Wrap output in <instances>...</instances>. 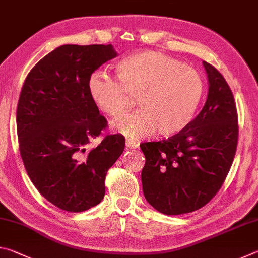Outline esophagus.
Listing matches in <instances>:
<instances>
[{
  "mask_svg": "<svg viewBox=\"0 0 258 258\" xmlns=\"http://www.w3.org/2000/svg\"><path fill=\"white\" fill-rule=\"evenodd\" d=\"M139 145L137 142L131 141V140H126V149H137Z\"/></svg>",
  "mask_w": 258,
  "mask_h": 258,
  "instance_id": "34e87169",
  "label": "esophagus"
}]
</instances>
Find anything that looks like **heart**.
I'll return each instance as SVG.
<instances>
[{
  "label": "heart",
  "mask_w": 258,
  "mask_h": 258,
  "mask_svg": "<svg viewBox=\"0 0 258 258\" xmlns=\"http://www.w3.org/2000/svg\"><path fill=\"white\" fill-rule=\"evenodd\" d=\"M117 81L101 73L90 77L87 89L100 111L119 118L137 98L140 109L112 125L116 132L138 140L157 133L172 137L194 119L204 95L196 69L157 51H143L115 64Z\"/></svg>",
  "instance_id": "1"
}]
</instances>
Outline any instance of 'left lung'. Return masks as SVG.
<instances>
[{"mask_svg": "<svg viewBox=\"0 0 258 258\" xmlns=\"http://www.w3.org/2000/svg\"><path fill=\"white\" fill-rule=\"evenodd\" d=\"M209 87L206 103L194 120L167 140L145 142L141 180L147 202L165 215L204 207L223 185L238 145V112L230 86L204 61Z\"/></svg>", "mask_w": 258, "mask_h": 258, "instance_id": "obj_1", "label": "left lung"}]
</instances>
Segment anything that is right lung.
<instances>
[{"instance_id": "obj_1", "label": "right lung", "mask_w": 258, "mask_h": 258, "mask_svg": "<svg viewBox=\"0 0 258 258\" xmlns=\"http://www.w3.org/2000/svg\"><path fill=\"white\" fill-rule=\"evenodd\" d=\"M117 55L108 44H66L28 73L17 107V133L25 168L38 192L62 211L97 206L108 169L123 154L125 138L102 135L108 121L90 97V77Z\"/></svg>"}]
</instances>
